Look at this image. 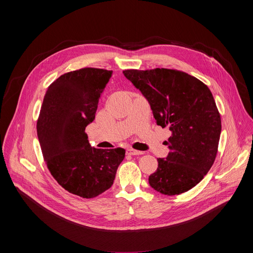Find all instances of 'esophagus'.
Instances as JSON below:
<instances>
[{
	"mask_svg": "<svg viewBox=\"0 0 253 253\" xmlns=\"http://www.w3.org/2000/svg\"><path fill=\"white\" fill-rule=\"evenodd\" d=\"M126 153H127L128 155H141V154H143V152H141V151H137V150H134V149H132V148L127 149V150H126Z\"/></svg>",
	"mask_w": 253,
	"mask_h": 253,
	"instance_id": "obj_1",
	"label": "esophagus"
}]
</instances>
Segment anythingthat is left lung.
<instances>
[{
    "label": "left lung",
    "mask_w": 253,
    "mask_h": 253,
    "mask_svg": "<svg viewBox=\"0 0 253 253\" xmlns=\"http://www.w3.org/2000/svg\"><path fill=\"white\" fill-rule=\"evenodd\" d=\"M124 76L150 104L157 125L169 127L170 152L158 158L149 184L165 195L184 193L197 185L214 163L221 118L209 88L174 69L125 70Z\"/></svg>",
    "instance_id": "1"
}]
</instances>
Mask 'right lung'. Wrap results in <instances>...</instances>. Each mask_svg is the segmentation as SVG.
<instances>
[{
    "label": "right lung",
    "instance_id": "right-lung-1",
    "mask_svg": "<svg viewBox=\"0 0 253 253\" xmlns=\"http://www.w3.org/2000/svg\"><path fill=\"white\" fill-rule=\"evenodd\" d=\"M111 76L112 71L98 68L63 74L48 87L37 121L50 173L65 190L83 198L109 189L125 157L123 148L91 147L85 133Z\"/></svg>",
    "mask_w": 253,
    "mask_h": 253
}]
</instances>
